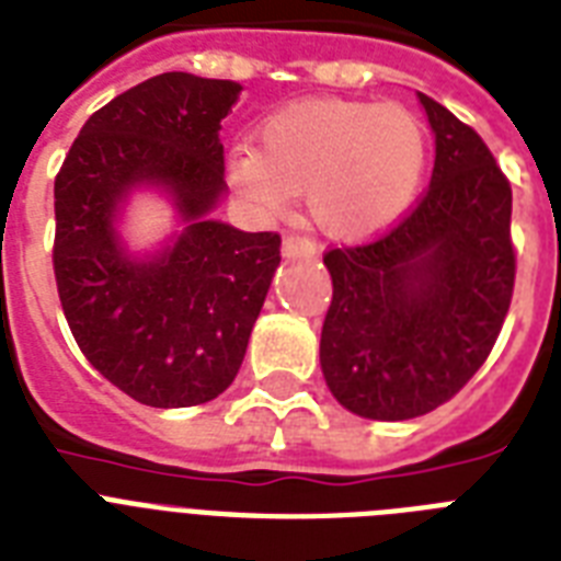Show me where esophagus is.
I'll list each match as a JSON object with an SVG mask.
<instances>
[{
  "mask_svg": "<svg viewBox=\"0 0 561 561\" xmlns=\"http://www.w3.org/2000/svg\"><path fill=\"white\" fill-rule=\"evenodd\" d=\"M282 256L285 259H313L317 256V244L302 236H288L282 241Z\"/></svg>",
  "mask_w": 561,
  "mask_h": 561,
  "instance_id": "obj_1",
  "label": "esophagus"
}]
</instances>
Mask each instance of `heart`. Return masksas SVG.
Listing matches in <instances>:
<instances>
[{
	"instance_id": "obj_1",
	"label": "heart",
	"mask_w": 561,
	"mask_h": 561,
	"mask_svg": "<svg viewBox=\"0 0 561 561\" xmlns=\"http://www.w3.org/2000/svg\"><path fill=\"white\" fill-rule=\"evenodd\" d=\"M426 175V129L400 106L308 100L259 126V149L227 154V184L250 216L276 221L305 193L328 239L366 241L407 216Z\"/></svg>"
}]
</instances>
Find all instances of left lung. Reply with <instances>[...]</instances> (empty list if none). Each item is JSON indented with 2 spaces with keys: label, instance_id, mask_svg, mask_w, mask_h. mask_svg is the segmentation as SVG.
Wrapping results in <instances>:
<instances>
[{
  "label": "left lung",
  "instance_id": "obj_1",
  "mask_svg": "<svg viewBox=\"0 0 561 561\" xmlns=\"http://www.w3.org/2000/svg\"><path fill=\"white\" fill-rule=\"evenodd\" d=\"M417 100L435 135L423 202L380 241L325 253L322 377L368 421H409L453 398L484 366L516 279L507 178L470 126Z\"/></svg>",
  "mask_w": 561,
  "mask_h": 561
}]
</instances>
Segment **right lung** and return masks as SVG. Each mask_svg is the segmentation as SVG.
Instances as JSON below:
<instances>
[{
	"label": "right lung",
	"mask_w": 561,
	"mask_h": 561,
	"mask_svg": "<svg viewBox=\"0 0 561 561\" xmlns=\"http://www.w3.org/2000/svg\"><path fill=\"white\" fill-rule=\"evenodd\" d=\"M233 80L167 71L94 112L54 181V276L80 352L154 409L198 407L239 375L279 267V236L213 218L227 193L221 121ZM176 227L152 249L122 236L134 195Z\"/></svg>",
	"instance_id": "obj_1"
}]
</instances>
